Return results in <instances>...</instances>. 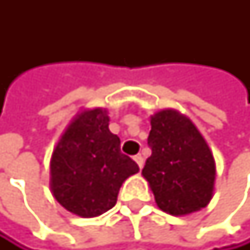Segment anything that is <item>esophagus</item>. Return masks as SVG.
<instances>
[{
	"label": "esophagus",
	"instance_id": "1",
	"mask_svg": "<svg viewBox=\"0 0 250 250\" xmlns=\"http://www.w3.org/2000/svg\"><path fill=\"white\" fill-rule=\"evenodd\" d=\"M133 159H135V162L138 163V167H139V168H142V167H144V157H142L141 154H136Z\"/></svg>",
	"mask_w": 250,
	"mask_h": 250
}]
</instances>
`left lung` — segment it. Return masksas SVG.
<instances>
[{"label": "left lung", "mask_w": 250, "mask_h": 250, "mask_svg": "<svg viewBox=\"0 0 250 250\" xmlns=\"http://www.w3.org/2000/svg\"><path fill=\"white\" fill-rule=\"evenodd\" d=\"M148 147L142 175L157 207L172 216L204 208L213 196L216 165L195 124L177 111H160L151 117Z\"/></svg>", "instance_id": "obj_1"}]
</instances>
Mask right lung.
<instances>
[{
    "instance_id": "1",
    "label": "right lung",
    "mask_w": 250,
    "mask_h": 250,
    "mask_svg": "<svg viewBox=\"0 0 250 250\" xmlns=\"http://www.w3.org/2000/svg\"><path fill=\"white\" fill-rule=\"evenodd\" d=\"M139 167L120 150L109 130V117L100 108L81 112L67 127L52 154L51 189L55 199L82 217L111 210L123 181Z\"/></svg>"
}]
</instances>
